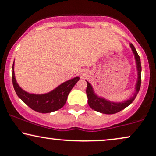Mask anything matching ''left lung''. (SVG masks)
Masks as SVG:
<instances>
[{
    "label": "left lung",
    "mask_w": 156,
    "mask_h": 156,
    "mask_svg": "<svg viewBox=\"0 0 156 156\" xmlns=\"http://www.w3.org/2000/svg\"><path fill=\"white\" fill-rule=\"evenodd\" d=\"M130 46H131L132 51H133L134 56H135L136 63H137V68L138 71V79L137 84H136L135 94H134V95L132 98L128 100V101L123 102V103H113V102L106 101V100L98 97L94 93L91 84L88 82H87V90H86V93H87L88 98V104H89L90 107L93 110L98 111V112L102 113H105V114H113V113L119 112V111L124 109L125 108L127 107L128 105H129L134 101L135 98L137 97V93L140 91V86H141V62H140V58L139 55H138L134 46L132 43L130 44Z\"/></svg>",
    "instance_id": "1"
}]
</instances>
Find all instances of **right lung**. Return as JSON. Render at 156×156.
<instances>
[{"label":"right lung","mask_w":156,"mask_h":156,"mask_svg":"<svg viewBox=\"0 0 156 156\" xmlns=\"http://www.w3.org/2000/svg\"><path fill=\"white\" fill-rule=\"evenodd\" d=\"M12 69L13 86L16 95L30 108L42 113H51L61 108L66 103L67 97L70 91L80 80V77H75L61 84L48 93L43 95H34L27 93L19 87L15 79L13 63Z\"/></svg>","instance_id":"1"}]
</instances>
